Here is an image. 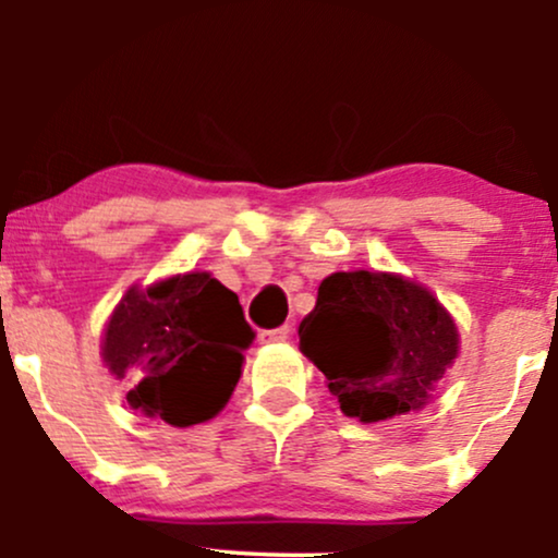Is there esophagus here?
Masks as SVG:
<instances>
[{
  "mask_svg": "<svg viewBox=\"0 0 558 558\" xmlns=\"http://www.w3.org/2000/svg\"><path fill=\"white\" fill-rule=\"evenodd\" d=\"M291 332H293L291 325H280V328H275V330H262L259 341L262 343H283L291 338Z\"/></svg>",
  "mask_w": 558,
  "mask_h": 558,
  "instance_id": "34e87169",
  "label": "esophagus"
}]
</instances>
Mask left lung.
Listing matches in <instances>:
<instances>
[{
	"label": "left lung",
	"instance_id": "1",
	"mask_svg": "<svg viewBox=\"0 0 558 558\" xmlns=\"http://www.w3.org/2000/svg\"><path fill=\"white\" fill-rule=\"evenodd\" d=\"M299 349L328 377L345 417L380 422L422 409L459 354L438 299L390 272H332L299 325Z\"/></svg>",
	"mask_w": 558,
	"mask_h": 558
}]
</instances>
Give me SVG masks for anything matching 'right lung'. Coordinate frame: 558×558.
<instances>
[{
    "label": "right lung",
    "mask_w": 558,
    "mask_h": 558,
    "mask_svg": "<svg viewBox=\"0 0 558 558\" xmlns=\"http://www.w3.org/2000/svg\"><path fill=\"white\" fill-rule=\"evenodd\" d=\"M252 341L239 296L209 272H185L128 288L105 328L101 360L128 383L133 409L189 427L226 407Z\"/></svg>",
    "instance_id": "add662e5"
}]
</instances>
